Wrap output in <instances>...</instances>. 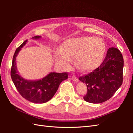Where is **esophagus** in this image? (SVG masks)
<instances>
[{"label":"esophagus","mask_w":133,"mask_h":133,"mask_svg":"<svg viewBox=\"0 0 133 133\" xmlns=\"http://www.w3.org/2000/svg\"><path fill=\"white\" fill-rule=\"evenodd\" d=\"M71 79L72 80H73L74 81H75V82H78V79L75 77V76H74V75H72V77H71Z\"/></svg>","instance_id":"esophagus-1"}]
</instances>
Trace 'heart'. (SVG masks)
<instances>
[{"mask_svg":"<svg viewBox=\"0 0 133 133\" xmlns=\"http://www.w3.org/2000/svg\"><path fill=\"white\" fill-rule=\"evenodd\" d=\"M106 44L99 37H83L69 39L62 44L61 52L55 54L58 63L64 68H68L71 58H75L76 65L82 71H87L97 68L105 52Z\"/></svg>","mask_w":133,"mask_h":133,"instance_id":"b5f03b06","label":"heart"}]
</instances>
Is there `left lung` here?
Instances as JSON below:
<instances>
[{
  "label": "left lung",
  "mask_w": 133,
  "mask_h": 133,
  "mask_svg": "<svg viewBox=\"0 0 133 133\" xmlns=\"http://www.w3.org/2000/svg\"><path fill=\"white\" fill-rule=\"evenodd\" d=\"M123 62L120 51L110 48L100 66L79 78L87 86L84 100L91 103H100L111 98L122 84Z\"/></svg>",
  "instance_id": "1"
}]
</instances>
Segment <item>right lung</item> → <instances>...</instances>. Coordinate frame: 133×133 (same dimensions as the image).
Returning a JSON list of instances; mask_svg holds the SVG:
<instances>
[{"label":"right lung","mask_w":133,"mask_h":133,"mask_svg":"<svg viewBox=\"0 0 133 133\" xmlns=\"http://www.w3.org/2000/svg\"><path fill=\"white\" fill-rule=\"evenodd\" d=\"M41 38L35 36L33 39ZM24 41L16 49L12 59L11 77L19 94L26 99L36 103H43L50 101L55 95L62 81L68 78L67 72H50L42 79L28 81L20 76L16 66V57L19 51L26 44Z\"/></svg>","instance_id":"obj_1"}]
</instances>
